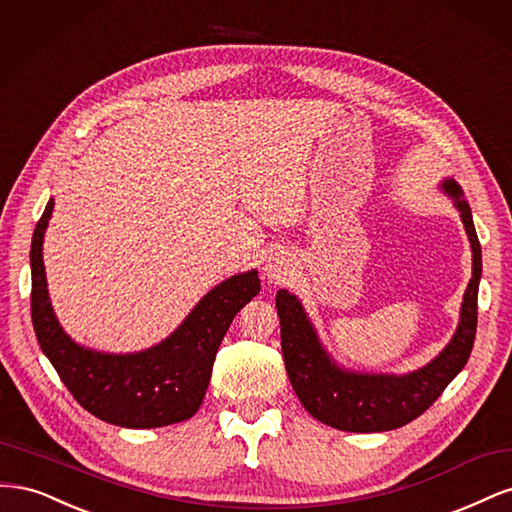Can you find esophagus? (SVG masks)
Instances as JSON below:
<instances>
[{
    "label": "esophagus",
    "instance_id": "esophagus-1",
    "mask_svg": "<svg viewBox=\"0 0 512 512\" xmlns=\"http://www.w3.org/2000/svg\"><path fill=\"white\" fill-rule=\"evenodd\" d=\"M265 273L275 282L286 280V275H288V262H286V258L280 256V254L269 256V260L265 262Z\"/></svg>",
    "mask_w": 512,
    "mask_h": 512
}]
</instances>
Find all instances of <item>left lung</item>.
<instances>
[{
  "instance_id": "obj_1",
  "label": "left lung",
  "mask_w": 512,
  "mask_h": 512,
  "mask_svg": "<svg viewBox=\"0 0 512 512\" xmlns=\"http://www.w3.org/2000/svg\"><path fill=\"white\" fill-rule=\"evenodd\" d=\"M444 192L455 198V205L461 211V220L472 243L474 269L468 290L463 294L461 320L453 342L427 367L408 376L346 374L320 348L297 297H292L288 290L277 292L275 307L282 327L286 374L303 408L320 423L354 433L389 431L408 425L442 395L448 382L468 363L476 337L478 280L483 262H480V243L472 211L461 198V188L455 181H444Z\"/></svg>"
}]
</instances>
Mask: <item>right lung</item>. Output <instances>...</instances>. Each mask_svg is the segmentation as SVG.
<instances>
[{
    "label": "right lung",
    "mask_w": 512,
    "mask_h": 512,
    "mask_svg": "<svg viewBox=\"0 0 512 512\" xmlns=\"http://www.w3.org/2000/svg\"><path fill=\"white\" fill-rule=\"evenodd\" d=\"M51 211L53 200L32 241V322L61 382L87 412L111 425L151 429L188 421L203 404L215 354L232 318L260 290L258 273L235 275L213 288L156 348L123 356L85 350L61 331L46 290L42 239Z\"/></svg>",
    "instance_id": "add662e5"
}]
</instances>
